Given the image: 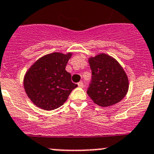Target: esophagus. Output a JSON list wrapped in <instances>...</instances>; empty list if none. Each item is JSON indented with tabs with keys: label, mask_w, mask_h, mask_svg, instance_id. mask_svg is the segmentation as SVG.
<instances>
[{
	"label": "esophagus",
	"mask_w": 154,
	"mask_h": 154,
	"mask_svg": "<svg viewBox=\"0 0 154 154\" xmlns=\"http://www.w3.org/2000/svg\"><path fill=\"white\" fill-rule=\"evenodd\" d=\"M78 85H79V87H80V88H83L84 87V84L82 82H79L78 83Z\"/></svg>",
	"instance_id": "obj_1"
}]
</instances>
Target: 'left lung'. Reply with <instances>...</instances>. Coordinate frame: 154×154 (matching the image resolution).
<instances>
[{"label": "left lung", "instance_id": "left-lung-1", "mask_svg": "<svg viewBox=\"0 0 154 154\" xmlns=\"http://www.w3.org/2000/svg\"><path fill=\"white\" fill-rule=\"evenodd\" d=\"M92 82L87 90L94 103L107 107L120 102L129 89V80L120 64L110 55L101 53L89 58Z\"/></svg>", "mask_w": 154, "mask_h": 154}]
</instances>
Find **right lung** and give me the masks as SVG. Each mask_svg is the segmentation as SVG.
I'll use <instances>...</instances> for the list:
<instances>
[{
    "label": "right lung",
    "mask_w": 154,
    "mask_h": 154,
    "mask_svg": "<svg viewBox=\"0 0 154 154\" xmlns=\"http://www.w3.org/2000/svg\"><path fill=\"white\" fill-rule=\"evenodd\" d=\"M72 53H50L36 61L24 77V87L31 101L39 108L53 110L60 107L77 87L65 67Z\"/></svg>",
    "instance_id": "add662e5"
}]
</instances>
